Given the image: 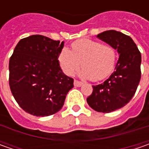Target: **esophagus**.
<instances>
[{
	"label": "esophagus",
	"instance_id": "esophagus-1",
	"mask_svg": "<svg viewBox=\"0 0 149 149\" xmlns=\"http://www.w3.org/2000/svg\"><path fill=\"white\" fill-rule=\"evenodd\" d=\"M74 85L75 87H80V86L83 85V83L80 82V81H78V80H75V79H74Z\"/></svg>",
	"mask_w": 149,
	"mask_h": 149
}]
</instances>
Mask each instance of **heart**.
Segmentation results:
<instances>
[{
  "label": "heart",
  "instance_id": "heart-1",
  "mask_svg": "<svg viewBox=\"0 0 149 149\" xmlns=\"http://www.w3.org/2000/svg\"><path fill=\"white\" fill-rule=\"evenodd\" d=\"M59 63L64 73L73 75L79 68L78 75L83 79L99 81L105 79L113 71L116 62V52L109 45L99 41L82 39L72 44V50L63 48L59 54Z\"/></svg>",
  "mask_w": 149,
  "mask_h": 149
}]
</instances>
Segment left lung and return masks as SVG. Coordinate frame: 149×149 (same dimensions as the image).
<instances>
[{"mask_svg":"<svg viewBox=\"0 0 149 149\" xmlns=\"http://www.w3.org/2000/svg\"><path fill=\"white\" fill-rule=\"evenodd\" d=\"M97 38L116 49L114 72L103 84L93 85L87 103L95 111L110 113L126 105L134 95L141 78V54L132 38L116 31H106Z\"/></svg>","mask_w":149,"mask_h":149,"instance_id":"8db88e82","label":"left lung"}]
</instances>
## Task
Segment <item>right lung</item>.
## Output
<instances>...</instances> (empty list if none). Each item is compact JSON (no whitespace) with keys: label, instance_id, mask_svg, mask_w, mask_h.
<instances>
[{"label":"right lung","instance_id":"add662e5","mask_svg":"<svg viewBox=\"0 0 149 149\" xmlns=\"http://www.w3.org/2000/svg\"><path fill=\"white\" fill-rule=\"evenodd\" d=\"M65 42L34 35L21 39L9 62V84L22 109L38 117L54 114L64 105L74 79L59 63Z\"/></svg>","mask_w":149,"mask_h":149}]
</instances>
